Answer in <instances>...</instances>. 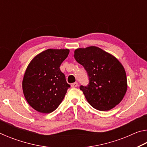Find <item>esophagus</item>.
<instances>
[{"label": "esophagus", "instance_id": "obj_1", "mask_svg": "<svg viewBox=\"0 0 147 147\" xmlns=\"http://www.w3.org/2000/svg\"><path fill=\"white\" fill-rule=\"evenodd\" d=\"M71 86L72 88H76V87L78 86V83H77V82L73 83V84H71Z\"/></svg>", "mask_w": 147, "mask_h": 147}]
</instances>
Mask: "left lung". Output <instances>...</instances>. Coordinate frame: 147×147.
<instances>
[{"instance_id": "1", "label": "left lung", "mask_w": 147, "mask_h": 147, "mask_svg": "<svg viewBox=\"0 0 147 147\" xmlns=\"http://www.w3.org/2000/svg\"><path fill=\"white\" fill-rule=\"evenodd\" d=\"M74 56L88 74V86H81L80 89L89 104L104 111L120 103L128 87L126 72L121 62L111 54L94 46L77 49Z\"/></svg>"}]
</instances>
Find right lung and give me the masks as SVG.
I'll return each instance as SVG.
<instances>
[{
    "instance_id": "1",
    "label": "right lung",
    "mask_w": 147,
    "mask_h": 147,
    "mask_svg": "<svg viewBox=\"0 0 147 147\" xmlns=\"http://www.w3.org/2000/svg\"><path fill=\"white\" fill-rule=\"evenodd\" d=\"M69 49H47L30 62L23 80L27 102L38 112L50 113L63 100L70 85L59 69Z\"/></svg>"
}]
</instances>
